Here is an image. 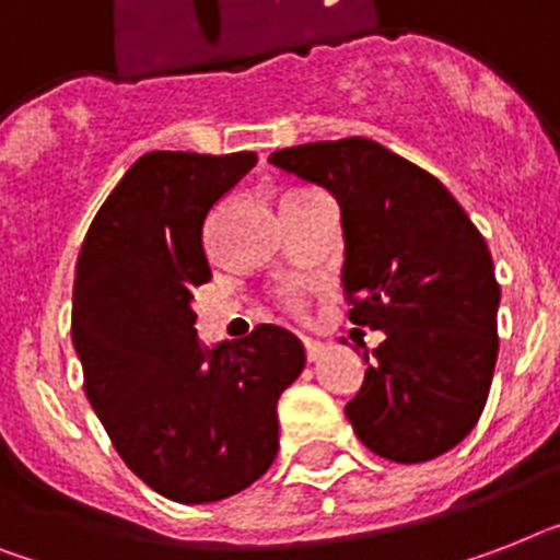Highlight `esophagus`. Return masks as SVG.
Returning a JSON list of instances; mask_svg holds the SVG:
<instances>
[{
	"label": "esophagus",
	"mask_w": 560,
	"mask_h": 560,
	"mask_svg": "<svg viewBox=\"0 0 560 560\" xmlns=\"http://www.w3.org/2000/svg\"><path fill=\"white\" fill-rule=\"evenodd\" d=\"M303 346H306V360L308 363H314V360L323 358V343H317V340H303Z\"/></svg>",
	"instance_id": "34e87169"
}]
</instances>
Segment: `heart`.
<instances>
[{
  "mask_svg": "<svg viewBox=\"0 0 560 560\" xmlns=\"http://www.w3.org/2000/svg\"><path fill=\"white\" fill-rule=\"evenodd\" d=\"M291 306H294V308H300V306H303V303H300L298 298H291Z\"/></svg>",
  "mask_w": 560,
  "mask_h": 560,
  "instance_id": "obj_1",
  "label": "heart"
}]
</instances>
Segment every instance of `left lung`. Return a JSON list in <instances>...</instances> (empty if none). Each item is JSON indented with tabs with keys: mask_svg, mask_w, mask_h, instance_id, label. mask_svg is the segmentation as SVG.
Returning <instances> with one entry per match:
<instances>
[{
	"mask_svg": "<svg viewBox=\"0 0 560 560\" xmlns=\"http://www.w3.org/2000/svg\"><path fill=\"white\" fill-rule=\"evenodd\" d=\"M269 163L340 206L349 320L381 329L346 404L374 455L423 464L478 423L498 360L492 254L441 179L366 137L275 151Z\"/></svg>",
	"mask_w": 560,
	"mask_h": 560,
	"instance_id": "obj_1",
	"label": "left lung"
}]
</instances>
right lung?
<instances>
[{
	"label": "right lung",
	"mask_w": 560,
	"mask_h": 560,
	"mask_svg": "<svg viewBox=\"0 0 560 560\" xmlns=\"http://www.w3.org/2000/svg\"><path fill=\"white\" fill-rule=\"evenodd\" d=\"M254 165V151L140 156L77 260L71 337L88 400L128 469L177 503L223 501L266 475L277 400L306 366L303 343L271 323L211 349L194 329V289L211 280L202 229Z\"/></svg>",
	"instance_id": "right-lung-1"
}]
</instances>
